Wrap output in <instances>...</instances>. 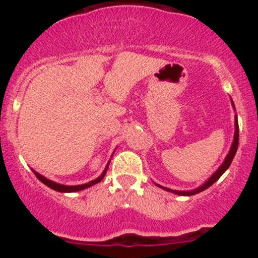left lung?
Listing matches in <instances>:
<instances>
[{
    "label": "left lung",
    "mask_w": 258,
    "mask_h": 258,
    "mask_svg": "<svg viewBox=\"0 0 258 258\" xmlns=\"http://www.w3.org/2000/svg\"><path fill=\"white\" fill-rule=\"evenodd\" d=\"M231 103H232L233 108H235L232 98H231ZM237 147H238V122H237V114H235V135H233L232 145H231L230 151H228L227 156H226V158H225V161L222 162V165H221L220 167L216 170V172L213 173V175H211V177H209V179H206V181H205L201 186L197 187V188L189 189V191H177V189H171V188H167V187H163V186H161V184H157V183H156V186L160 187V188H162V189H165V191H167V192H172V194H175V195H179V196H192V195L200 194V192L205 191V189L209 188L210 186H212V184L215 183V182L217 181V179L226 172V170L230 167V165H231V162H232L233 157H235L236 152H237Z\"/></svg>",
    "instance_id": "8db88e82"
}]
</instances>
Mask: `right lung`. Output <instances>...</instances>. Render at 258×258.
Segmentation results:
<instances>
[{
	"instance_id": "right-lung-1",
	"label": "right lung",
	"mask_w": 258,
	"mask_h": 258,
	"mask_svg": "<svg viewBox=\"0 0 258 258\" xmlns=\"http://www.w3.org/2000/svg\"><path fill=\"white\" fill-rule=\"evenodd\" d=\"M110 161H111V160H110ZM110 161H108L107 166H106V167H105V170H103V172L101 173V175L98 176L97 178H96V179H92V181L87 182V183H83V184H77V186H66V184L57 183V182H53V181H51V179L46 178L45 176L40 175V173H38V172H36L35 170H32V171H33V173H35V175H36V177H37L38 179H40V181L42 182V183H45L46 186L49 187V188L54 189V191H57V192H77V191H82V189H86V188H88V187L93 186V184H96V183H98V182H101V181H102V178L105 177L106 172H107V168H108V165H110Z\"/></svg>"
}]
</instances>
